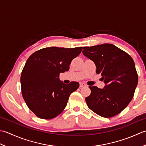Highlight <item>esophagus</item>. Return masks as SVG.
Wrapping results in <instances>:
<instances>
[{"instance_id":"34e87169","label":"esophagus","mask_w":146,"mask_h":146,"mask_svg":"<svg viewBox=\"0 0 146 146\" xmlns=\"http://www.w3.org/2000/svg\"><path fill=\"white\" fill-rule=\"evenodd\" d=\"M86 86V85L85 83H84V82H81V83H80L79 87H80V88H83V87H85Z\"/></svg>"}]
</instances>
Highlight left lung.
Segmentation results:
<instances>
[{"label":"left lung","instance_id":"8db88e82","mask_svg":"<svg viewBox=\"0 0 146 146\" xmlns=\"http://www.w3.org/2000/svg\"><path fill=\"white\" fill-rule=\"evenodd\" d=\"M83 50V55L94 62L96 73L102 74L105 83L103 89L90 86L91 94L86 98L88 107L105 118L120 113L131 102L138 84L132 58L110 43L84 46Z\"/></svg>","mask_w":146,"mask_h":146}]
</instances>
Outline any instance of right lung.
Segmentation results:
<instances>
[{"mask_svg": "<svg viewBox=\"0 0 146 146\" xmlns=\"http://www.w3.org/2000/svg\"><path fill=\"white\" fill-rule=\"evenodd\" d=\"M82 50L48 47L28 58L21 76V91L26 105L38 117H56L65 108L70 94L78 89L79 82L65 84L59 74L69 70L71 62Z\"/></svg>", "mask_w": 146, "mask_h": 146, "instance_id": "add662e5", "label": "right lung"}]
</instances>
